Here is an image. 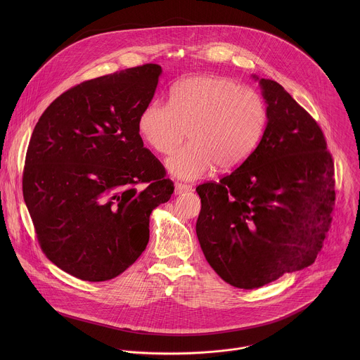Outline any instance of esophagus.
<instances>
[{"mask_svg": "<svg viewBox=\"0 0 360 360\" xmlns=\"http://www.w3.org/2000/svg\"><path fill=\"white\" fill-rule=\"evenodd\" d=\"M190 191H193V187L190 184L176 183V186H174V194H177V195L184 194V193H190Z\"/></svg>", "mask_w": 360, "mask_h": 360, "instance_id": "esophagus-1", "label": "esophagus"}]
</instances>
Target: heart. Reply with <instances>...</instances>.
I'll use <instances>...</instances> for the list:
<instances>
[{
    "label": "heart",
    "instance_id": "1",
    "mask_svg": "<svg viewBox=\"0 0 360 360\" xmlns=\"http://www.w3.org/2000/svg\"><path fill=\"white\" fill-rule=\"evenodd\" d=\"M267 124L263 97L237 82L201 75L177 83L170 103L153 101L139 117V131L158 154H172L187 137L190 146L172 155L167 170L197 180L214 165L227 172L241 166L255 150Z\"/></svg>",
    "mask_w": 360,
    "mask_h": 360
}]
</instances>
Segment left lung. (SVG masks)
<instances>
[{
	"label": "left lung",
	"instance_id": "8db88e82",
	"mask_svg": "<svg viewBox=\"0 0 360 360\" xmlns=\"http://www.w3.org/2000/svg\"><path fill=\"white\" fill-rule=\"evenodd\" d=\"M259 84L267 124L255 153L219 183L197 187L206 260L244 290L310 266L335 202L334 162L320 126L277 82Z\"/></svg>",
	"mask_w": 360,
	"mask_h": 360
}]
</instances>
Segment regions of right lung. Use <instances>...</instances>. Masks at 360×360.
<instances>
[{"instance_id": "right-lung-1", "label": "right lung", "mask_w": 360, "mask_h": 360, "mask_svg": "<svg viewBox=\"0 0 360 360\" xmlns=\"http://www.w3.org/2000/svg\"><path fill=\"white\" fill-rule=\"evenodd\" d=\"M160 73L146 63L83 82L33 130L23 198L46 257L80 280L106 281L131 266L148 244L151 212L174 191L139 131Z\"/></svg>"}]
</instances>
